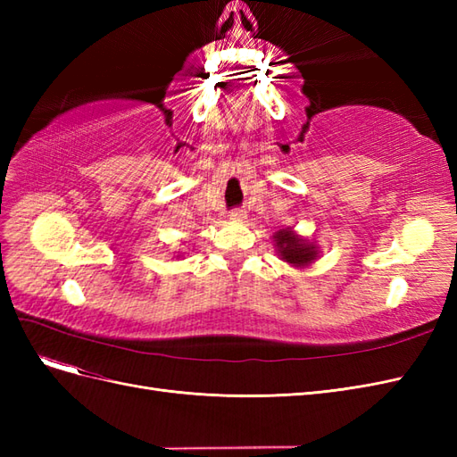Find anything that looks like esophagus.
Wrapping results in <instances>:
<instances>
[{"label":"esophagus","instance_id":"esophagus-1","mask_svg":"<svg viewBox=\"0 0 457 457\" xmlns=\"http://www.w3.org/2000/svg\"><path fill=\"white\" fill-rule=\"evenodd\" d=\"M228 219L232 220V223H244V220L247 219V212L245 210H232Z\"/></svg>","mask_w":457,"mask_h":457}]
</instances>
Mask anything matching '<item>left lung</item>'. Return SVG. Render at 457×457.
Here are the masks:
<instances>
[{
	"mask_svg": "<svg viewBox=\"0 0 457 457\" xmlns=\"http://www.w3.org/2000/svg\"><path fill=\"white\" fill-rule=\"evenodd\" d=\"M272 244L278 257L294 269H307L320 257V247L316 242L301 237L292 227L280 228L272 234Z\"/></svg>",
	"mask_w": 457,
	"mask_h": 457,
	"instance_id": "left-lung-1",
	"label": "left lung"
}]
</instances>
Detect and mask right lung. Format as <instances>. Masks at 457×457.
<instances>
[{
    "label": "right lung",
    "instance_id": "1",
    "mask_svg": "<svg viewBox=\"0 0 457 457\" xmlns=\"http://www.w3.org/2000/svg\"><path fill=\"white\" fill-rule=\"evenodd\" d=\"M179 257H183V255H181V253H179V255H177V259H179Z\"/></svg>",
    "mask_w": 457,
    "mask_h": 457
}]
</instances>
